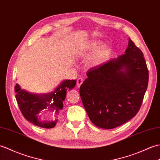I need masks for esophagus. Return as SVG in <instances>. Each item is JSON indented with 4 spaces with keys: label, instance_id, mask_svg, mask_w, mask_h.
<instances>
[{
    "label": "esophagus",
    "instance_id": "34e87169",
    "mask_svg": "<svg viewBox=\"0 0 160 160\" xmlns=\"http://www.w3.org/2000/svg\"><path fill=\"white\" fill-rule=\"evenodd\" d=\"M83 81H84L83 78H78V80H77V86H78V87H80L81 84H82Z\"/></svg>",
    "mask_w": 160,
    "mask_h": 160
}]
</instances>
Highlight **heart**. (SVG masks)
Returning <instances> with one entry per match:
<instances>
[{
  "label": "heart",
  "mask_w": 160,
  "mask_h": 160,
  "mask_svg": "<svg viewBox=\"0 0 160 160\" xmlns=\"http://www.w3.org/2000/svg\"><path fill=\"white\" fill-rule=\"evenodd\" d=\"M100 43V42L96 41V40H91V41L87 42L81 46L78 47L76 52L79 54H82V55L89 53L99 46ZM110 53L111 48L109 46L107 45H101L88 58L86 61V65L89 68L99 66L108 58Z\"/></svg>",
  "instance_id": "heart-1"
}]
</instances>
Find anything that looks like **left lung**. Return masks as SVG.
<instances>
[{
  "mask_svg": "<svg viewBox=\"0 0 160 160\" xmlns=\"http://www.w3.org/2000/svg\"><path fill=\"white\" fill-rule=\"evenodd\" d=\"M80 88L84 107L98 127L111 129L137 114L148 82L141 50L128 38L124 54L91 68Z\"/></svg>",
  "mask_w": 160,
  "mask_h": 160,
  "instance_id": "1",
  "label": "left lung"
}]
</instances>
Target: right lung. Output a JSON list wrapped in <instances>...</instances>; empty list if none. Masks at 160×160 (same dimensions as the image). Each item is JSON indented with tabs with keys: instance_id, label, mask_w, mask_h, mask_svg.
Returning <instances> with one entry per match:
<instances>
[{
	"instance_id": "1",
	"label": "right lung",
	"mask_w": 160,
	"mask_h": 160,
	"mask_svg": "<svg viewBox=\"0 0 160 160\" xmlns=\"http://www.w3.org/2000/svg\"><path fill=\"white\" fill-rule=\"evenodd\" d=\"M76 84V80H64L53 91L39 94L30 93L16 84V99L27 120L38 127L51 128L56 125L58 116L52 121H42L40 119V113L45 109H49L56 115H58L59 111L63 108L67 89H72Z\"/></svg>"
}]
</instances>
